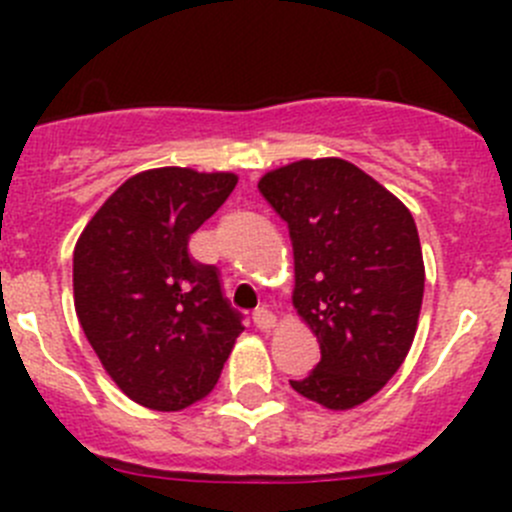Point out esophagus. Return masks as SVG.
<instances>
[{"label": "esophagus", "instance_id": "1", "mask_svg": "<svg viewBox=\"0 0 512 512\" xmlns=\"http://www.w3.org/2000/svg\"><path fill=\"white\" fill-rule=\"evenodd\" d=\"M252 322H255V327L262 329V332H270V329L277 324V317L267 307H260L252 312Z\"/></svg>", "mask_w": 512, "mask_h": 512}]
</instances>
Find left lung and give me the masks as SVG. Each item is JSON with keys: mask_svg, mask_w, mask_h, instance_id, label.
Returning a JSON list of instances; mask_svg holds the SVG:
<instances>
[{"mask_svg": "<svg viewBox=\"0 0 512 512\" xmlns=\"http://www.w3.org/2000/svg\"><path fill=\"white\" fill-rule=\"evenodd\" d=\"M257 188L289 227L292 302L322 349L317 369L289 384L314 404L354 409L384 389L414 342L426 282L414 218L342 158L297 160Z\"/></svg>", "mask_w": 512, "mask_h": 512, "instance_id": "left-lung-1", "label": "left lung"}]
</instances>
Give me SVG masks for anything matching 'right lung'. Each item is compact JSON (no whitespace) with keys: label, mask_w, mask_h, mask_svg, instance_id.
I'll return each instance as SVG.
<instances>
[{"label":"right lung","mask_w":512,"mask_h":512,"mask_svg":"<svg viewBox=\"0 0 512 512\" xmlns=\"http://www.w3.org/2000/svg\"><path fill=\"white\" fill-rule=\"evenodd\" d=\"M237 185L232 173L156 168L128 178L74 250V304L118 389L153 411H180L213 391L242 314L215 265L188 240Z\"/></svg>","instance_id":"right-lung-1"}]
</instances>
